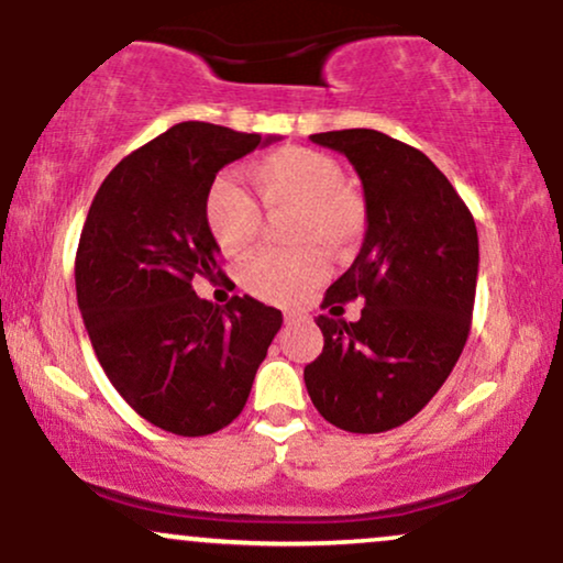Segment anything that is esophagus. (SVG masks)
I'll list each match as a JSON object with an SVG mask.
<instances>
[{"label":"esophagus","instance_id":"obj_1","mask_svg":"<svg viewBox=\"0 0 563 563\" xmlns=\"http://www.w3.org/2000/svg\"><path fill=\"white\" fill-rule=\"evenodd\" d=\"M283 320H286V325H290V322L301 320V314L299 312H283Z\"/></svg>","mask_w":563,"mask_h":563}]
</instances>
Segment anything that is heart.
Returning <instances> with one entry per match:
<instances>
[{
	"instance_id": "b5f03b06",
	"label": "heart",
	"mask_w": 563,
	"mask_h": 563,
	"mask_svg": "<svg viewBox=\"0 0 563 563\" xmlns=\"http://www.w3.org/2000/svg\"><path fill=\"white\" fill-rule=\"evenodd\" d=\"M262 209L269 217L296 211L290 243L296 251H260L238 269L241 286L269 303H296L325 275L328 262L346 260L363 243L367 206L344 185V169L328 153L312 147H283L245 169ZM262 209L230 179H219L206 198V224L228 254H245L262 235Z\"/></svg>"
}]
</instances>
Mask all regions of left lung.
I'll use <instances>...</instances> for the list:
<instances>
[{"label":"left lung","mask_w":563,"mask_h":563,"mask_svg":"<svg viewBox=\"0 0 563 563\" xmlns=\"http://www.w3.org/2000/svg\"><path fill=\"white\" fill-rule=\"evenodd\" d=\"M312 142L344 153L363 179L367 230L357 260L325 290L322 354L303 367L312 405L352 434H380L431 402L466 346L479 238L468 206L418 147L341 129ZM366 301L346 323L343 303Z\"/></svg>","instance_id":"1"}]
</instances>
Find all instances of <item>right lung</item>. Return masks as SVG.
Segmentation results:
<instances>
[{
    "label": "right lung",
    "mask_w": 563,
    "mask_h": 563,
    "mask_svg": "<svg viewBox=\"0 0 563 563\" xmlns=\"http://www.w3.org/2000/svg\"><path fill=\"white\" fill-rule=\"evenodd\" d=\"M273 137L183 121L121 161L100 185L76 251V299L115 391L177 437H206L241 416L280 331V309L200 299L224 275L206 224L217 172Z\"/></svg>",
    "instance_id": "1"
}]
</instances>
